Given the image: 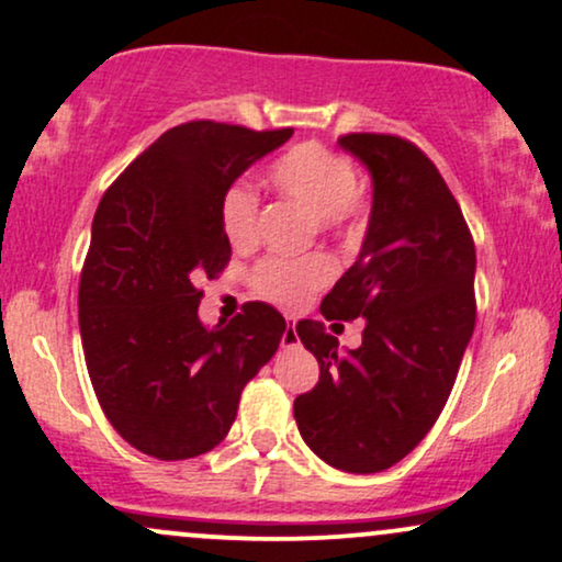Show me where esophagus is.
Wrapping results in <instances>:
<instances>
[{"mask_svg":"<svg viewBox=\"0 0 562 562\" xmlns=\"http://www.w3.org/2000/svg\"><path fill=\"white\" fill-rule=\"evenodd\" d=\"M297 345V334H295V322H288V329L282 331V347H295Z\"/></svg>","mask_w":562,"mask_h":562,"instance_id":"esophagus-1","label":"esophagus"}]
</instances>
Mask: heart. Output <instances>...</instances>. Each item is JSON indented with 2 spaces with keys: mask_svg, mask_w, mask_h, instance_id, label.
Listing matches in <instances>:
<instances>
[{
  "mask_svg": "<svg viewBox=\"0 0 562 562\" xmlns=\"http://www.w3.org/2000/svg\"><path fill=\"white\" fill-rule=\"evenodd\" d=\"M267 181L282 199L301 204L324 233L355 236L371 212V191L358 179L350 155L324 142H297L269 162ZM220 228L236 248H246L259 233V196L248 183H231L220 194ZM334 265L324 254L303 259L267 257L248 274V285L265 301L295 308L331 280Z\"/></svg>",
  "mask_w": 562,
  "mask_h": 562,
  "instance_id": "heart-1",
  "label": "heart"
}]
</instances>
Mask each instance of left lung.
Masks as SVG:
<instances>
[{
  "label": "left lung",
  "mask_w": 562,
  "mask_h": 562,
  "mask_svg": "<svg viewBox=\"0 0 562 562\" xmlns=\"http://www.w3.org/2000/svg\"><path fill=\"white\" fill-rule=\"evenodd\" d=\"M339 145L373 176L363 251L322 301L326 322L363 316V345L339 352L324 322L297 337L318 383L293 404L308 449L342 472L389 470L428 436L474 331V240L443 176L415 142L352 132Z\"/></svg>",
  "instance_id": "left-lung-1"
}]
</instances>
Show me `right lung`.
I'll use <instances>...</instances> for the list:
<instances>
[{
	"label": "right lung",
	"instance_id": "add662e5",
	"mask_svg": "<svg viewBox=\"0 0 562 562\" xmlns=\"http://www.w3.org/2000/svg\"><path fill=\"white\" fill-rule=\"evenodd\" d=\"M290 137V126L179 124L98 204L77 295L85 363L113 430L147 457L179 461L215 449L244 386L288 329L261 301L207 329L196 316L204 297L196 280L231 261L220 194Z\"/></svg>",
	"mask_w": 562,
	"mask_h": 562
}]
</instances>
